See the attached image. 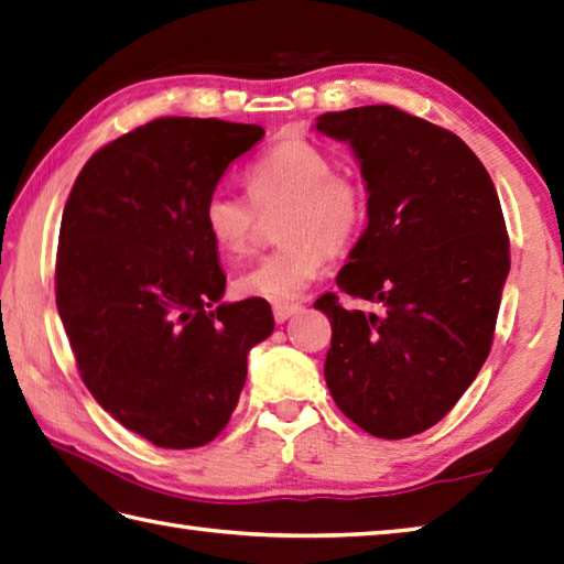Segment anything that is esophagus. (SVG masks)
I'll use <instances>...</instances> for the list:
<instances>
[{
  "label": "esophagus",
  "mask_w": 564,
  "mask_h": 564,
  "mask_svg": "<svg viewBox=\"0 0 564 564\" xmlns=\"http://www.w3.org/2000/svg\"><path fill=\"white\" fill-rule=\"evenodd\" d=\"M297 311H301V305H297V303H275L273 305L275 323H285V319H289L291 315H295Z\"/></svg>",
  "instance_id": "34e87169"
}]
</instances>
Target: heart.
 Instances as JSON below:
<instances>
[{"mask_svg":"<svg viewBox=\"0 0 564 564\" xmlns=\"http://www.w3.org/2000/svg\"><path fill=\"white\" fill-rule=\"evenodd\" d=\"M247 197L227 187L209 191L203 225L225 257H245L251 247L257 209L281 207L275 237L283 247L261 257L237 279V291L263 301H295L319 279L327 251L349 247L367 223V191L355 175L335 171L329 153L313 141L291 137L273 143L247 169Z\"/></svg>","mask_w":564,"mask_h":564,"instance_id":"heart-1","label":"heart"}]
</instances>
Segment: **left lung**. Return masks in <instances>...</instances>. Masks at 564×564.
<instances>
[{"label":"left lung","mask_w":564,"mask_h":564,"mask_svg":"<svg viewBox=\"0 0 564 564\" xmlns=\"http://www.w3.org/2000/svg\"><path fill=\"white\" fill-rule=\"evenodd\" d=\"M315 129L349 143L369 193L337 285L383 305L315 301L333 325L327 389L369 435L411 437L443 421L489 357L511 269L499 195L465 141L399 107L327 112Z\"/></svg>","instance_id":"left-lung-1"}]
</instances>
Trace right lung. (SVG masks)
Masks as SVG:
<instances>
[{"label": "right lung", "instance_id": "add662e5", "mask_svg": "<svg viewBox=\"0 0 564 564\" xmlns=\"http://www.w3.org/2000/svg\"><path fill=\"white\" fill-rule=\"evenodd\" d=\"M257 124L161 117L109 141L75 178L55 305L95 401L151 445L191 449L229 423L247 355L273 333L263 297L219 303L203 203Z\"/></svg>", "mask_w": 564, "mask_h": 564}]
</instances>
